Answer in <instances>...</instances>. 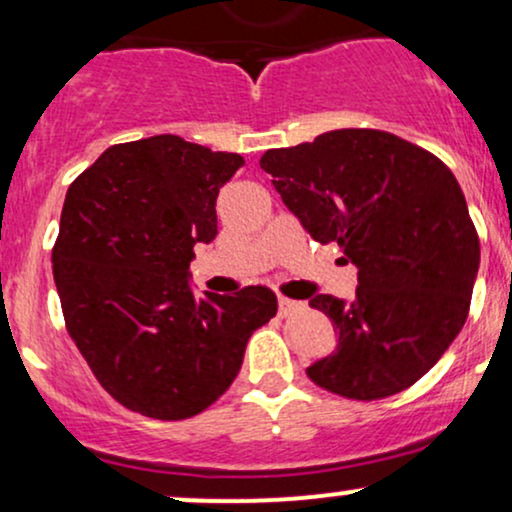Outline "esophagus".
Returning a JSON list of instances; mask_svg holds the SVG:
<instances>
[{
	"label": "esophagus",
	"mask_w": 512,
	"mask_h": 512,
	"mask_svg": "<svg viewBox=\"0 0 512 512\" xmlns=\"http://www.w3.org/2000/svg\"><path fill=\"white\" fill-rule=\"evenodd\" d=\"M296 310H301V303L291 301V298H286V296H279V315L281 317L296 313Z\"/></svg>",
	"instance_id": "34e87169"
}]
</instances>
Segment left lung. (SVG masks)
<instances>
[{"mask_svg":"<svg viewBox=\"0 0 512 512\" xmlns=\"http://www.w3.org/2000/svg\"><path fill=\"white\" fill-rule=\"evenodd\" d=\"M260 166L305 231L358 267L354 301H310L339 344L308 378L361 402L424 378L460 334L479 272L477 228L452 170L380 129H334L269 149Z\"/></svg>","mask_w":512,"mask_h":512,"instance_id":"1","label":"left lung"}]
</instances>
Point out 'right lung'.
Returning <instances> with one entry per match:
<instances>
[{
    "label": "right lung",
    "instance_id": "1",
    "mask_svg": "<svg viewBox=\"0 0 512 512\" xmlns=\"http://www.w3.org/2000/svg\"><path fill=\"white\" fill-rule=\"evenodd\" d=\"M243 156L175 134L115 144L67 190L52 274L64 325L122 407L161 421L199 414L243 366L276 296L245 286L195 296L197 243L216 238V197Z\"/></svg>",
    "mask_w": 512,
    "mask_h": 512
}]
</instances>
